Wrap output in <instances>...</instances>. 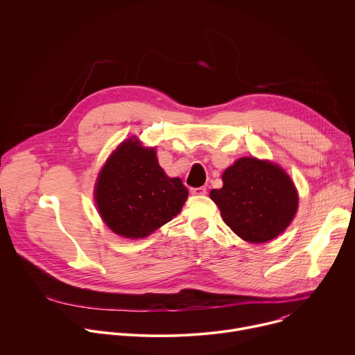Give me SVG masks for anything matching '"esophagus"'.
<instances>
[{"label":"esophagus","instance_id":"1","mask_svg":"<svg viewBox=\"0 0 355 355\" xmlns=\"http://www.w3.org/2000/svg\"><path fill=\"white\" fill-rule=\"evenodd\" d=\"M190 193L194 196H204L207 193V189L205 187H193V189H190Z\"/></svg>","mask_w":355,"mask_h":355}]
</instances>
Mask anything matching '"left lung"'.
I'll return each mask as SVG.
<instances>
[{
    "label": "left lung",
    "instance_id": "left-lung-1",
    "mask_svg": "<svg viewBox=\"0 0 355 355\" xmlns=\"http://www.w3.org/2000/svg\"><path fill=\"white\" fill-rule=\"evenodd\" d=\"M221 189L209 191L224 223L243 241L264 243L294 220L298 193L288 173L270 161L243 157L225 169Z\"/></svg>",
    "mask_w": 355,
    "mask_h": 355
}]
</instances>
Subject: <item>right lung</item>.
Segmentation results:
<instances>
[{
  "label": "right lung",
  "instance_id": "obj_1",
  "mask_svg": "<svg viewBox=\"0 0 355 355\" xmlns=\"http://www.w3.org/2000/svg\"><path fill=\"white\" fill-rule=\"evenodd\" d=\"M187 189L158 164L155 148L128 138L112 153L95 184V202L105 224L117 235L139 239L176 217Z\"/></svg>",
  "mask_w": 355,
  "mask_h": 355
}]
</instances>
